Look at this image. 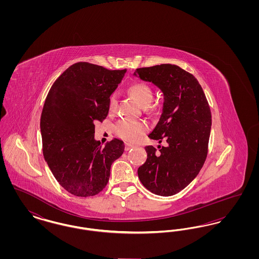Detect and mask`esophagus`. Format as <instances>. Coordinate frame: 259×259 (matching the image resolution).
I'll use <instances>...</instances> for the list:
<instances>
[{
    "instance_id": "1",
    "label": "esophagus",
    "mask_w": 259,
    "mask_h": 259,
    "mask_svg": "<svg viewBox=\"0 0 259 259\" xmlns=\"http://www.w3.org/2000/svg\"><path fill=\"white\" fill-rule=\"evenodd\" d=\"M134 148V146H132V145H130V144H126L125 145V151H128V150H130L131 148Z\"/></svg>"
}]
</instances>
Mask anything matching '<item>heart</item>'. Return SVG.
<instances>
[{"mask_svg": "<svg viewBox=\"0 0 259 259\" xmlns=\"http://www.w3.org/2000/svg\"><path fill=\"white\" fill-rule=\"evenodd\" d=\"M128 93L144 108H147L153 98L151 87L145 82H136L128 89ZM117 104V94H113L110 100L109 110L111 112L115 110ZM148 131V125L140 121H132L129 119L119 120L114 125V133L119 138L128 142H136Z\"/></svg>", "mask_w": 259, "mask_h": 259, "instance_id": "obj_1", "label": "heart"}]
</instances>
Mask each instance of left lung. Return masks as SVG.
<instances>
[{
    "label": "left lung",
    "instance_id": "1",
    "mask_svg": "<svg viewBox=\"0 0 259 259\" xmlns=\"http://www.w3.org/2000/svg\"><path fill=\"white\" fill-rule=\"evenodd\" d=\"M134 75L152 82L164 95L160 119L148 137L164 142L146 147L148 158L138 169L143 185L160 196H172L189 185L208 154L211 113L205 93L193 74L177 65L137 69Z\"/></svg>",
    "mask_w": 259,
    "mask_h": 259
}]
</instances>
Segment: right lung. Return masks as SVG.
I'll use <instances>...</instances> for the list:
<instances>
[{
    "label": "right lung",
    "mask_w": 259,
    "mask_h": 259,
    "mask_svg": "<svg viewBox=\"0 0 259 259\" xmlns=\"http://www.w3.org/2000/svg\"><path fill=\"white\" fill-rule=\"evenodd\" d=\"M125 73L78 62L55 80L47 96L40 116L42 153L56 181L73 195L100 193L111 164L123 153V142L115 138L102 147L94 139V123L107 117L110 96Z\"/></svg>",
    "instance_id": "obj_1"
}]
</instances>
